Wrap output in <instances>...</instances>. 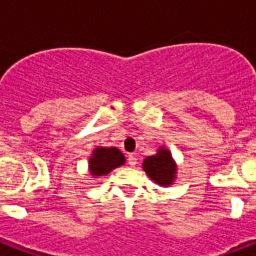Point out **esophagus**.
<instances>
[{
  "mask_svg": "<svg viewBox=\"0 0 256 256\" xmlns=\"http://www.w3.org/2000/svg\"><path fill=\"white\" fill-rule=\"evenodd\" d=\"M128 164H130V166H136V156H132V154H130V156H128Z\"/></svg>",
  "mask_w": 256,
  "mask_h": 256,
  "instance_id": "obj_1",
  "label": "esophagus"
}]
</instances>
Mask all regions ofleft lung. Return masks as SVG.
<instances>
[{"instance_id": "1", "label": "left lung", "mask_w": 256, "mask_h": 256, "mask_svg": "<svg viewBox=\"0 0 256 256\" xmlns=\"http://www.w3.org/2000/svg\"><path fill=\"white\" fill-rule=\"evenodd\" d=\"M144 168L156 183L168 186L175 178V164L168 150L160 148L156 156H148L144 160Z\"/></svg>"}]
</instances>
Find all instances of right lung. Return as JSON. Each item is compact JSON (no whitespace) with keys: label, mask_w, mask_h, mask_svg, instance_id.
I'll list each match as a JSON object with an SVG mask.
<instances>
[{"label":"right lung","mask_w":256,"mask_h":256,"mask_svg":"<svg viewBox=\"0 0 256 256\" xmlns=\"http://www.w3.org/2000/svg\"><path fill=\"white\" fill-rule=\"evenodd\" d=\"M124 164V154L116 148H98L94 150V154L90 158V171L92 175H104L110 172L112 168H118Z\"/></svg>","instance_id":"1"}]
</instances>
